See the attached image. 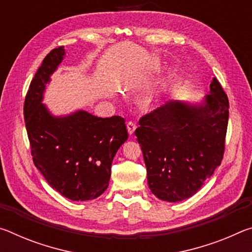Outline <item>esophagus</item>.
<instances>
[{
    "label": "esophagus",
    "instance_id": "34e87169",
    "mask_svg": "<svg viewBox=\"0 0 252 252\" xmlns=\"http://www.w3.org/2000/svg\"><path fill=\"white\" fill-rule=\"evenodd\" d=\"M126 129L127 132H129V134H133L134 133V130H135V123L134 122H127L126 123Z\"/></svg>",
    "mask_w": 252,
    "mask_h": 252
}]
</instances>
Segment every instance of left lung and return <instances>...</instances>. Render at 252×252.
<instances>
[{"instance_id":"1","label":"left lung","mask_w":252,"mask_h":252,"mask_svg":"<svg viewBox=\"0 0 252 252\" xmlns=\"http://www.w3.org/2000/svg\"><path fill=\"white\" fill-rule=\"evenodd\" d=\"M228 118V96L213 78L202 103L168 101L140 119L135 135L157 198L178 202L197 193L222 161Z\"/></svg>"}]
</instances>
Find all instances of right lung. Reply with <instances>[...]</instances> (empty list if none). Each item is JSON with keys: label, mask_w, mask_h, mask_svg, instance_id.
Wrapping results in <instances>:
<instances>
[{"label": "right lung", "mask_w": 252, "mask_h": 252, "mask_svg": "<svg viewBox=\"0 0 252 252\" xmlns=\"http://www.w3.org/2000/svg\"><path fill=\"white\" fill-rule=\"evenodd\" d=\"M64 46L44 58L24 101L33 162L49 185L72 201L95 199L106 190L111 164L127 139L125 119L79 110L55 117L42 103L46 84L64 59Z\"/></svg>", "instance_id": "add662e5"}]
</instances>
